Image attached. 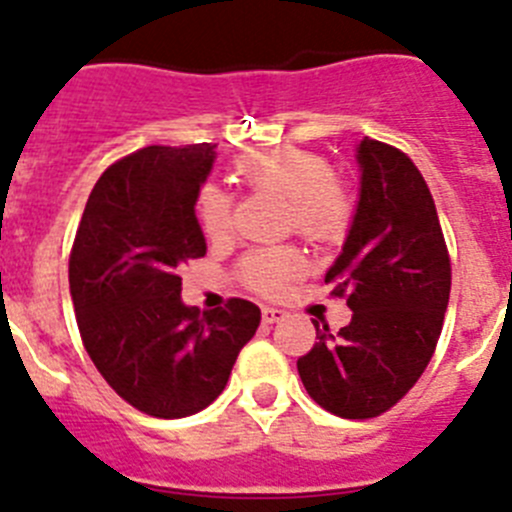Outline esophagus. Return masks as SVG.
Here are the masks:
<instances>
[{
  "mask_svg": "<svg viewBox=\"0 0 512 512\" xmlns=\"http://www.w3.org/2000/svg\"><path fill=\"white\" fill-rule=\"evenodd\" d=\"M261 318H264V323H279V320L284 318V310H279V307H269L266 305L264 310H261Z\"/></svg>",
  "mask_w": 512,
  "mask_h": 512,
  "instance_id": "1",
  "label": "esophagus"
}]
</instances>
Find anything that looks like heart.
Segmentation results:
<instances>
[{"instance_id":"heart-1","label":"heart","mask_w":512,"mask_h":512,"mask_svg":"<svg viewBox=\"0 0 512 512\" xmlns=\"http://www.w3.org/2000/svg\"><path fill=\"white\" fill-rule=\"evenodd\" d=\"M235 174L246 187L287 194V220L312 243H338L351 228L356 200L343 179L330 174L328 158L310 148H251L235 158ZM197 220L210 241L233 233V200L215 184L197 194ZM305 269V256L295 246L251 251L241 261V279L261 295H277L289 279Z\"/></svg>"}]
</instances>
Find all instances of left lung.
Segmentation results:
<instances>
[{
	"instance_id": "left-lung-1",
	"label": "left lung",
	"mask_w": 512,
	"mask_h": 512,
	"mask_svg": "<svg viewBox=\"0 0 512 512\" xmlns=\"http://www.w3.org/2000/svg\"><path fill=\"white\" fill-rule=\"evenodd\" d=\"M361 194L343 253L325 274L351 307L338 333L297 359L307 395L338 418L366 420L395 408L436 351L451 292V259L431 189L408 153L364 138Z\"/></svg>"
}]
</instances>
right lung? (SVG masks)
<instances>
[{"label":"right lung","mask_w":512,"mask_h":512,"mask_svg":"<svg viewBox=\"0 0 512 512\" xmlns=\"http://www.w3.org/2000/svg\"><path fill=\"white\" fill-rule=\"evenodd\" d=\"M212 161L215 143L148 146L115 161L71 246V300L89 359L153 418L205 410L261 323L241 297L212 312L182 302L179 271L207 253L194 205Z\"/></svg>","instance_id":"right-lung-1"}]
</instances>
